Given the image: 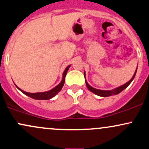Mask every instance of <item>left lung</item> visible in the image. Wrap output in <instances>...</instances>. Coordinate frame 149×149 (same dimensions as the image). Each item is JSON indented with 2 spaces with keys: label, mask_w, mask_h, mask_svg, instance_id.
I'll use <instances>...</instances> for the list:
<instances>
[{
  "label": "left lung",
  "mask_w": 149,
  "mask_h": 149,
  "mask_svg": "<svg viewBox=\"0 0 149 149\" xmlns=\"http://www.w3.org/2000/svg\"><path fill=\"white\" fill-rule=\"evenodd\" d=\"M136 71H137V68H136V71H135L133 77H132V78L130 80V81H128V82L126 83L125 84L120 86V87L115 88V89L111 90V91H102V90L96 89V88H93L92 86H90V85L88 83L87 81H86V86H87V88H88V90H89V91H91V92L95 93V94L97 95L101 96V97H108V96L114 95H117V94H119L120 93L122 92V91H124V90H125V88H127L131 83H132V81H133V79L135 77V75H136ZM84 76H85V72H84Z\"/></svg>",
  "instance_id": "1"
}]
</instances>
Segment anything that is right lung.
<instances>
[{"label":"right lung","mask_w":149,"mask_h":149,"mask_svg":"<svg viewBox=\"0 0 149 149\" xmlns=\"http://www.w3.org/2000/svg\"><path fill=\"white\" fill-rule=\"evenodd\" d=\"M70 66H71V65H69V66H67L66 68V69H65L64 72H63V78H62L61 83H60L58 85V86H56V87L54 88L53 89L50 90V91H47V92L30 93H27V92H25V91H22V90H21L20 88H19L18 87H17V86H16V87L18 88V89L21 91V92H22L24 93V94H25L26 95L29 96V97H32V98H33V99H35V100H49L51 98H52L53 97H54V96L56 95L57 93H58L60 91H61V88H63V85H64V83H65V77H66L67 71H68V68H69Z\"/></svg>","instance_id":"1"}]
</instances>
